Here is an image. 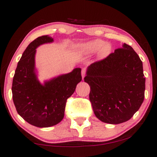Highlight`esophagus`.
Instances as JSON below:
<instances>
[{
    "label": "esophagus",
    "mask_w": 157,
    "mask_h": 157,
    "mask_svg": "<svg viewBox=\"0 0 157 157\" xmlns=\"http://www.w3.org/2000/svg\"><path fill=\"white\" fill-rule=\"evenodd\" d=\"M85 75H86V70H85V68H83L82 71H81V76H82L83 80V78H84Z\"/></svg>",
    "instance_id": "obj_1"
}]
</instances>
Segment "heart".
Wrapping results in <instances>:
<instances>
[{
  "label": "heart",
  "instance_id": "heart-1",
  "mask_svg": "<svg viewBox=\"0 0 157 157\" xmlns=\"http://www.w3.org/2000/svg\"><path fill=\"white\" fill-rule=\"evenodd\" d=\"M79 50L86 54H91L98 51L101 56H106L111 52V46L109 44H106L104 40L94 39L81 44L79 46Z\"/></svg>",
  "mask_w": 157,
  "mask_h": 157
}]
</instances>
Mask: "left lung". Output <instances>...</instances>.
Returning a JSON list of instances; mask_svg holds the SVG:
<instances>
[{"mask_svg": "<svg viewBox=\"0 0 157 157\" xmlns=\"http://www.w3.org/2000/svg\"><path fill=\"white\" fill-rule=\"evenodd\" d=\"M84 81L91 88L89 99L94 114L104 123L127 121L144 101L142 61L126 44L106 59L88 66Z\"/></svg>", "mask_w": 157, "mask_h": 157, "instance_id": "obj_1", "label": "left lung"}]
</instances>
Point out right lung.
Listing matches in <instances>:
<instances>
[{
	"instance_id": "right-lung-1",
	"label": "right lung",
	"mask_w": 157,
	"mask_h": 157,
	"mask_svg": "<svg viewBox=\"0 0 157 157\" xmlns=\"http://www.w3.org/2000/svg\"><path fill=\"white\" fill-rule=\"evenodd\" d=\"M53 42L49 36H40L32 41L18 61L13 79V100L16 111L25 121L40 128L56 125L64 117L66 101L81 81V69L45 81L38 79L35 66L36 48Z\"/></svg>"
}]
</instances>
